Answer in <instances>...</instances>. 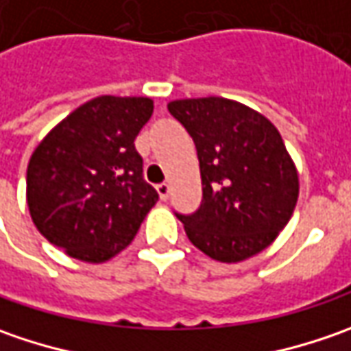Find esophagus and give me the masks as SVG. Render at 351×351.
Masks as SVG:
<instances>
[{"instance_id":"34e87169","label":"esophagus","mask_w":351,"mask_h":351,"mask_svg":"<svg viewBox=\"0 0 351 351\" xmlns=\"http://www.w3.org/2000/svg\"><path fill=\"white\" fill-rule=\"evenodd\" d=\"M156 191H158V195L162 201H166L169 195V185L168 183H160V185H156Z\"/></svg>"}]
</instances>
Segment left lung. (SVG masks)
<instances>
[{"label": "left lung", "mask_w": 351, "mask_h": 351, "mask_svg": "<svg viewBox=\"0 0 351 351\" xmlns=\"http://www.w3.org/2000/svg\"><path fill=\"white\" fill-rule=\"evenodd\" d=\"M195 142L203 201L178 215L189 242L223 263L274 244L299 199V171L276 125L244 103L197 97L168 103Z\"/></svg>", "instance_id": "obj_1"}]
</instances>
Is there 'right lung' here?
Masks as SVG:
<instances>
[{
    "mask_svg": "<svg viewBox=\"0 0 351 351\" xmlns=\"http://www.w3.org/2000/svg\"><path fill=\"white\" fill-rule=\"evenodd\" d=\"M152 111L150 97L101 95L62 119L34 148L27 207L36 230L66 256L86 263L115 258L156 205L134 148Z\"/></svg>",
    "mask_w": 351,
    "mask_h": 351,
    "instance_id": "right-lung-1",
    "label": "right lung"
}]
</instances>
